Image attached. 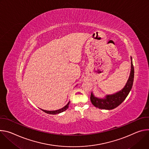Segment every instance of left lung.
<instances>
[{"mask_svg":"<svg viewBox=\"0 0 149 149\" xmlns=\"http://www.w3.org/2000/svg\"><path fill=\"white\" fill-rule=\"evenodd\" d=\"M131 64V69L129 79L125 87L121 91L113 95H107L104 99L97 98L91 93V101L95 107L102 109H112L119 106L125 100L133 86L134 81V69L132 61Z\"/></svg>","mask_w":149,"mask_h":149,"instance_id":"obj_1","label":"left lung"}]
</instances>
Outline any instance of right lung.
I'll list each match as a JSON object with an SVG mask.
<instances>
[{
	"instance_id": "add662e5",
	"label": "right lung",
	"mask_w": 149,
	"mask_h": 149,
	"mask_svg": "<svg viewBox=\"0 0 149 149\" xmlns=\"http://www.w3.org/2000/svg\"><path fill=\"white\" fill-rule=\"evenodd\" d=\"M69 103L70 102H69V103L66 105L65 107H64L63 108L58 109V110H56V111H46V110H43V109H41L42 111H43L44 112H45V113H49V114H53V115H54V114H57V113H61L64 111H65L66 109H67L68 108H69Z\"/></svg>"
}]
</instances>
